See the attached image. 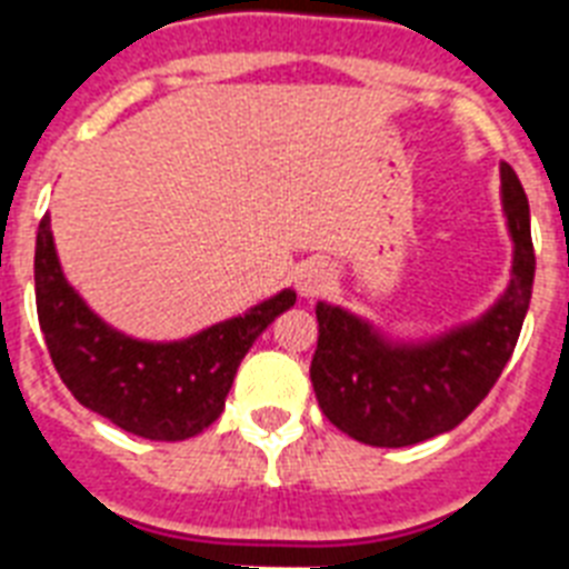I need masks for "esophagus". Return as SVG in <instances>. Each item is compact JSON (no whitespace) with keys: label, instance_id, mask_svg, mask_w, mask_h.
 I'll return each mask as SVG.
<instances>
[{"label":"esophagus","instance_id":"34e87169","mask_svg":"<svg viewBox=\"0 0 569 569\" xmlns=\"http://www.w3.org/2000/svg\"><path fill=\"white\" fill-rule=\"evenodd\" d=\"M333 283V274L325 262H310L298 271V292L301 298H319L325 289H330Z\"/></svg>","mask_w":569,"mask_h":569}]
</instances>
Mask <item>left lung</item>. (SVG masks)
Masks as SVG:
<instances>
[{
	"instance_id": "obj_1",
	"label": "left lung",
	"mask_w": 569,
	"mask_h": 569,
	"mask_svg": "<svg viewBox=\"0 0 569 569\" xmlns=\"http://www.w3.org/2000/svg\"><path fill=\"white\" fill-rule=\"evenodd\" d=\"M502 212L513 241L511 280L478 319L428 339H392L346 307L319 301V348L310 380L321 413L366 446L401 449L451 431L511 360L535 283L529 197L508 162Z\"/></svg>"
}]
</instances>
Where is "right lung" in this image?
I'll return each mask as SVG.
<instances>
[{
    "label": "right lung",
    "mask_w": 569,
    "mask_h": 569,
    "mask_svg": "<svg viewBox=\"0 0 569 569\" xmlns=\"http://www.w3.org/2000/svg\"><path fill=\"white\" fill-rule=\"evenodd\" d=\"M34 298L49 357L76 401L136 437L177 442L223 413L250 346L298 295L283 289L253 303L244 316L173 342L127 337L67 283L49 214H43L34 244Z\"/></svg>",
    "instance_id": "add662e5"
}]
</instances>
